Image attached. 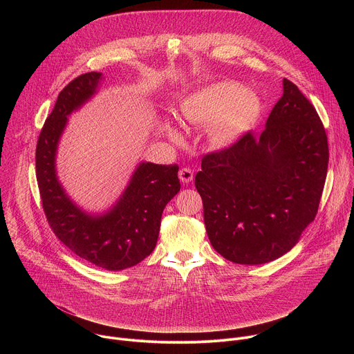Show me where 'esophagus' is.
Returning <instances> with one entry per match:
<instances>
[{"instance_id":"esophagus-1","label":"esophagus","mask_w":354,"mask_h":354,"mask_svg":"<svg viewBox=\"0 0 354 354\" xmlns=\"http://www.w3.org/2000/svg\"><path fill=\"white\" fill-rule=\"evenodd\" d=\"M179 179H180L183 183L192 182V179H193V172H192V169H189V168H182V169L179 171Z\"/></svg>"}]
</instances>
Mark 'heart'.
I'll return each mask as SVG.
<instances>
[{
    "mask_svg": "<svg viewBox=\"0 0 354 354\" xmlns=\"http://www.w3.org/2000/svg\"><path fill=\"white\" fill-rule=\"evenodd\" d=\"M258 99L232 82L213 84L186 97L182 116L194 126H210L212 137L220 144L231 142L258 113Z\"/></svg>",
    "mask_w": 354,
    "mask_h": 354,
    "instance_id": "obj_1",
    "label": "heart"
}]
</instances>
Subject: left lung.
I'll list each match as a JSON object with an SVG mask.
<instances>
[{"label": "left lung", "mask_w": 354, "mask_h": 354, "mask_svg": "<svg viewBox=\"0 0 354 354\" xmlns=\"http://www.w3.org/2000/svg\"><path fill=\"white\" fill-rule=\"evenodd\" d=\"M328 162V137L315 108L284 78L261 136L248 131L201 160L194 185L213 248L241 265L287 254L317 216Z\"/></svg>", "instance_id": "left-lung-1"}]
</instances>
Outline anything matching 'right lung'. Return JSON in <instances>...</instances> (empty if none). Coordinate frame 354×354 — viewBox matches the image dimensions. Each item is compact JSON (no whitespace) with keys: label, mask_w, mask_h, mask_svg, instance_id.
Masks as SVG:
<instances>
[{"label":"right lung","mask_w":354,"mask_h":354,"mask_svg":"<svg viewBox=\"0 0 354 354\" xmlns=\"http://www.w3.org/2000/svg\"><path fill=\"white\" fill-rule=\"evenodd\" d=\"M102 73L74 78L59 93L36 145V179L50 228L74 254L106 270L140 263L154 250L168 201L180 190L179 167L141 162L112 210L82 212L66 194L56 174V153L67 116L96 92Z\"/></svg>","instance_id":"add662e5"}]
</instances>
